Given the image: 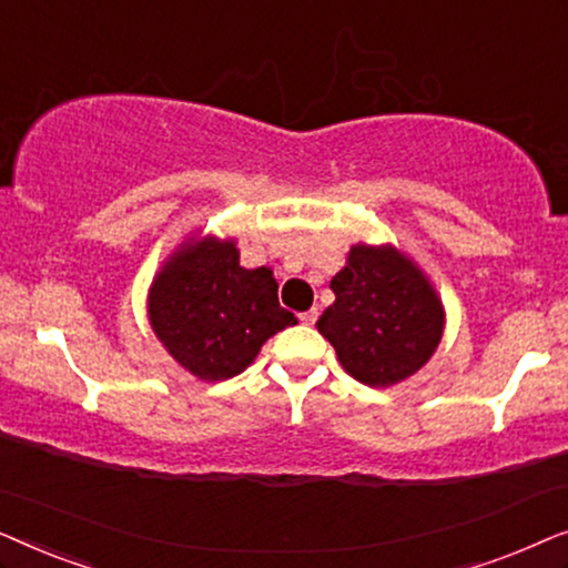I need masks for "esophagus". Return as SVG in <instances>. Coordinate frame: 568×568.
<instances>
[{
  "instance_id": "esophagus-1",
  "label": "esophagus",
  "mask_w": 568,
  "mask_h": 568,
  "mask_svg": "<svg viewBox=\"0 0 568 568\" xmlns=\"http://www.w3.org/2000/svg\"><path fill=\"white\" fill-rule=\"evenodd\" d=\"M300 321L305 323V325H315V321H317V310L313 307V310H307V313H302Z\"/></svg>"
}]
</instances>
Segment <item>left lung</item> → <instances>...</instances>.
Segmentation results:
<instances>
[{"instance_id": "obj_1", "label": "left lung", "mask_w": 568, "mask_h": 568, "mask_svg": "<svg viewBox=\"0 0 568 568\" xmlns=\"http://www.w3.org/2000/svg\"><path fill=\"white\" fill-rule=\"evenodd\" d=\"M331 290L336 302L321 315L317 331L359 383H400L422 369L439 346L442 302L422 271L395 247H352Z\"/></svg>"}]
</instances>
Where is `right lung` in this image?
Segmentation results:
<instances>
[{
    "instance_id": "right-lung-1",
    "label": "right lung",
    "mask_w": 568,
    "mask_h": 568,
    "mask_svg": "<svg viewBox=\"0 0 568 568\" xmlns=\"http://www.w3.org/2000/svg\"><path fill=\"white\" fill-rule=\"evenodd\" d=\"M271 268L240 266L235 243L199 240L178 251L150 290L158 338L201 379H227L255 359L261 346L297 323L278 305Z\"/></svg>"
}]
</instances>
